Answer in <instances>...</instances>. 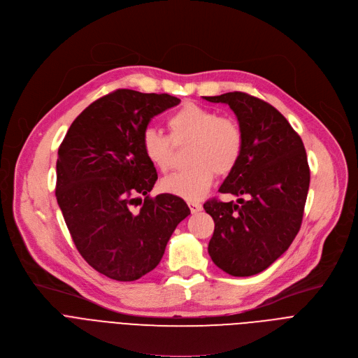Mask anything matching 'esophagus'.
<instances>
[{
	"instance_id": "obj_1",
	"label": "esophagus",
	"mask_w": 358,
	"mask_h": 358,
	"mask_svg": "<svg viewBox=\"0 0 358 358\" xmlns=\"http://www.w3.org/2000/svg\"><path fill=\"white\" fill-rule=\"evenodd\" d=\"M189 208L192 210V213H198L202 210V203L199 202H189Z\"/></svg>"
}]
</instances>
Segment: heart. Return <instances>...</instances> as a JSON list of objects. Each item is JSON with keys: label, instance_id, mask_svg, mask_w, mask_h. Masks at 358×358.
<instances>
[{"label": "heart", "instance_id": "heart-1", "mask_svg": "<svg viewBox=\"0 0 358 358\" xmlns=\"http://www.w3.org/2000/svg\"><path fill=\"white\" fill-rule=\"evenodd\" d=\"M169 136L156 129H146L142 134V152L150 164L162 172L172 166L173 143L190 145L187 162L190 168L162 179L168 194L186 201L203 198L217 175L231 173L243 153V131L231 117H219L215 110L186 103L168 117Z\"/></svg>", "mask_w": 358, "mask_h": 358}]
</instances>
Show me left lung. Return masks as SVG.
<instances>
[{
	"label": "left lung",
	"mask_w": 358,
	"mask_h": 358,
	"mask_svg": "<svg viewBox=\"0 0 358 358\" xmlns=\"http://www.w3.org/2000/svg\"><path fill=\"white\" fill-rule=\"evenodd\" d=\"M203 99L228 104L243 131L241 160L219 187L241 196L238 203L209 199L203 205L215 222L208 252L227 273L251 277L277 261L301 228L310 187L307 153L269 103L242 92Z\"/></svg>",
	"instance_id": "obj_1"
}]
</instances>
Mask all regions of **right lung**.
<instances>
[{"instance_id": "1", "label": "right lung", "mask_w": 358, "mask_h": 358, "mask_svg": "<svg viewBox=\"0 0 358 358\" xmlns=\"http://www.w3.org/2000/svg\"><path fill=\"white\" fill-rule=\"evenodd\" d=\"M179 103L119 89L86 107L59 148L56 198L66 225L80 255L112 280L136 281L155 269L190 213L179 196L148 195L157 173L141 145L152 117Z\"/></svg>"}]
</instances>
